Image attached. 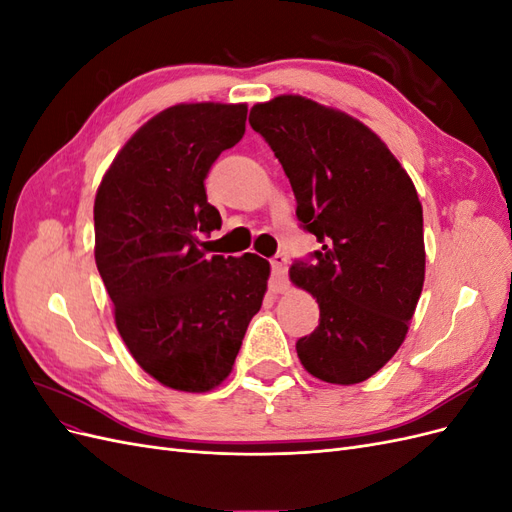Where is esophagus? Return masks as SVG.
Returning <instances> with one entry per match:
<instances>
[{
    "instance_id": "34e87169",
    "label": "esophagus",
    "mask_w": 512,
    "mask_h": 512,
    "mask_svg": "<svg viewBox=\"0 0 512 512\" xmlns=\"http://www.w3.org/2000/svg\"><path fill=\"white\" fill-rule=\"evenodd\" d=\"M288 286V258L284 254H275L271 258V290L282 292Z\"/></svg>"
}]
</instances>
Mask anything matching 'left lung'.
Returning <instances> with one entry per match:
<instances>
[{
  "label": "left lung",
  "mask_w": 512,
  "mask_h": 512,
  "mask_svg": "<svg viewBox=\"0 0 512 512\" xmlns=\"http://www.w3.org/2000/svg\"><path fill=\"white\" fill-rule=\"evenodd\" d=\"M250 126L280 160L301 228L320 243L290 267V280L320 305L318 327L297 342L299 359L324 382H363L404 344L423 290L414 183L361 121L307 98L256 104Z\"/></svg>",
  "instance_id": "1"
}]
</instances>
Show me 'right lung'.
<instances>
[{"label": "right lung", "mask_w": 512, "mask_h": 512, "mask_svg": "<svg viewBox=\"0 0 512 512\" xmlns=\"http://www.w3.org/2000/svg\"><path fill=\"white\" fill-rule=\"evenodd\" d=\"M245 104H177L149 119L117 153L94 205L96 265L128 350L164 386H218L258 314L269 262L209 256L220 230L205 179L245 134Z\"/></svg>", "instance_id": "obj_1"}]
</instances>
